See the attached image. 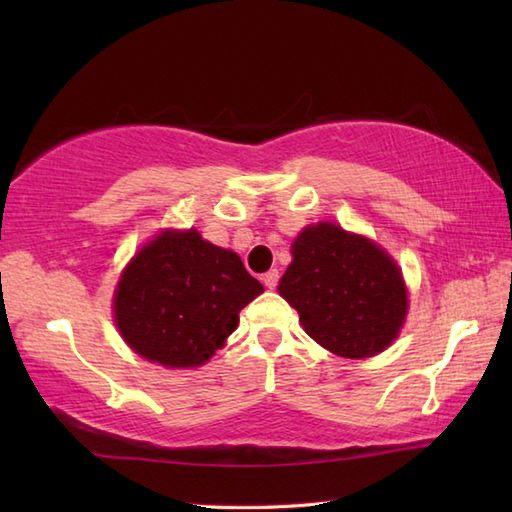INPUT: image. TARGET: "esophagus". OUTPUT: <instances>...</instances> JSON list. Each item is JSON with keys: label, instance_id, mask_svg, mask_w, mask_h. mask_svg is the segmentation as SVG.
<instances>
[{"label": "esophagus", "instance_id": "1", "mask_svg": "<svg viewBox=\"0 0 512 512\" xmlns=\"http://www.w3.org/2000/svg\"><path fill=\"white\" fill-rule=\"evenodd\" d=\"M277 284H279V273L277 270H268V273L264 275V286L273 290V288H277Z\"/></svg>", "mask_w": 512, "mask_h": 512}]
</instances>
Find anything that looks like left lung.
<instances>
[{
    "mask_svg": "<svg viewBox=\"0 0 512 512\" xmlns=\"http://www.w3.org/2000/svg\"><path fill=\"white\" fill-rule=\"evenodd\" d=\"M279 295L325 350L345 358L383 352L407 314L398 266L367 237L321 222L292 244Z\"/></svg>",
    "mask_w": 512,
    "mask_h": 512,
    "instance_id": "left-lung-1",
    "label": "left lung"
}]
</instances>
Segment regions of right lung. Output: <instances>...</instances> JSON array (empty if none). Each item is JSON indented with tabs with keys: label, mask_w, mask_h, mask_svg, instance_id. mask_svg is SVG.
<instances>
[{
	"label": "right lung",
	"mask_w": 512,
	"mask_h": 512,
	"mask_svg": "<svg viewBox=\"0 0 512 512\" xmlns=\"http://www.w3.org/2000/svg\"><path fill=\"white\" fill-rule=\"evenodd\" d=\"M264 286L233 250L198 231H167L147 244L118 281L114 314L129 347L167 367H198L237 328L239 310Z\"/></svg>",
	"instance_id": "right-lung-1"
}]
</instances>
